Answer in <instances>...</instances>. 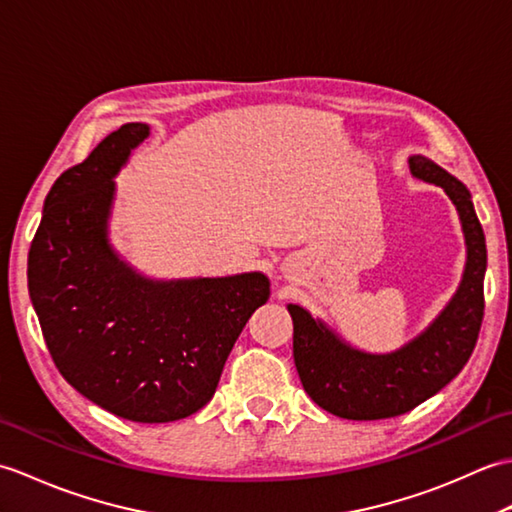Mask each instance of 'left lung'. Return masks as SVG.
I'll use <instances>...</instances> for the list:
<instances>
[{"instance_id": "obj_1", "label": "left lung", "mask_w": 512, "mask_h": 512, "mask_svg": "<svg viewBox=\"0 0 512 512\" xmlns=\"http://www.w3.org/2000/svg\"><path fill=\"white\" fill-rule=\"evenodd\" d=\"M407 162L416 179L440 186L456 206L467 263L445 309L423 333L392 352H366L350 346L304 306H287L293 320V361L302 388L322 410L339 418L377 420L414 410L464 368L480 335L486 241L471 192L423 155H410Z\"/></svg>"}]
</instances>
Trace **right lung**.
Listing matches in <instances>:
<instances>
[{
    "mask_svg": "<svg viewBox=\"0 0 512 512\" xmlns=\"http://www.w3.org/2000/svg\"><path fill=\"white\" fill-rule=\"evenodd\" d=\"M149 133L122 124L54 181L30 245L28 291L72 388L120 418L170 423L212 399L243 326L269 300V278L155 280L113 249V177Z\"/></svg>",
    "mask_w": 512,
    "mask_h": 512,
    "instance_id": "add662e5",
    "label": "right lung"
}]
</instances>
